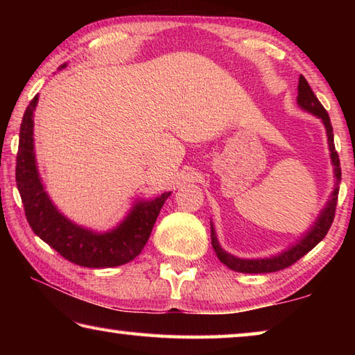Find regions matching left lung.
Wrapping results in <instances>:
<instances>
[{
    "mask_svg": "<svg viewBox=\"0 0 355 355\" xmlns=\"http://www.w3.org/2000/svg\"><path fill=\"white\" fill-rule=\"evenodd\" d=\"M297 105L302 107L304 111L313 114L318 119L322 120L324 127H326L327 133V144L330 150V159H332L334 166V177H335V186L330 199L327 200V205L321 209L320 216L315 220V224L310 227V230L305 232V235L299 239V241L288 248L286 250L282 252L279 255L269 257V258H254V260H248V258H238L235 255L228 254L220 248L216 236L213 222H211V245L218 255L219 260L225 264L227 268L233 269L236 272H245V274H266V272H275L280 269H285L291 266L293 263H296L299 258H302L305 254L315 248V245L322 241V238L327 235L330 225H332L335 218V207L336 200H338V191H340V182H341V167H340V158L338 153L335 150L334 144V130L332 123H330L329 114L324 110V106L320 103V100L316 98V95L311 91L310 84L307 80L300 75L299 76V86H297Z\"/></svg>",
    "mask_w": 355,
    "mask_h": 355,
    "instance_id": "1",
    "label": "left lung"
}]
</instances>
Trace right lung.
I'll return each mask as SVG.
<instances>
[{
    "label": "right lung",
    "instance_id": "add662e5",
    "mask_svg": "<svg viewBox=\"0 0 355 355\" xmlns=\"http://www.w3.org/2000/svg\"><path fill=\"white\" fill-rule=\"evenodd\" d=\"M65 64L61 65V69ZM39 95L28 105L20 125L15 180L29 227L65 260L84 268H114L133 260L147 244L156 218L171 192L139 200L120 224L97 233L76 225L53 205L42 184L34 153V111Z\"/></svg>",
    "mask_w": 355,
    "mask_h": 355
}]
</instances>
